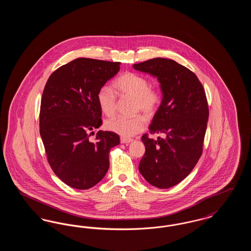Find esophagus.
I'll return each mask as SVG.
<instances>
[{"label": "esophagus", "instance_id": "1", "mask_svg": "<svg viewBox=\"0 0 251 251\" xmlns=\"http://www.w3.org/2000/svg\"><path fill=\"white\" fill-rule=\"evenodd\" d=\"M131 141H132V139H130V138H125V137L120 138V142L122 144L131 143Z\"/></svg>", "mask_w": 251, "mask_h": 251}]
</instances>
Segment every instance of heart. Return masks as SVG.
Returning a JSON list of instances; mask_svg holds the SVG:
<instances>
[{
    "mask_svg": "<svg viewBox=\"0 0 251 251\" xmlns=\"http://www.w3.org/2000/svg\"><path fill=\"white\" fill-rule=\"evenodd\" d=\"M115 87L123 95L134 99V111H141L148 117L152 116L161 102V95L150 87L149 81L141 75L126 72L115 82ZM97 101L100 111L107 117L113 116L117 107V97L114 90L108 86H101L97 93ZM106 130L129 138L143 131L146 127L145 118L137 115L132 118L118 116L105 121Z\"/></svg>",
    "mask_w": 251,
    "mask_h": 251,
    "instance_id": "b5f03b06",
    "label": "heart"
}]
</instances>
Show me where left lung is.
<instances>
[{
	"mask_svg": "<svg viewBox=\"0 0 251 251\" xmlns=\"http://www.w3.org/2000/svg\"><path fill=\"white\" fill-rule=\"evenodd\" d=\"M133 69L156 77L162 102L149 127L165 138L142 136L146 151L139 171L150 184L166 189L185 179L202 153L209 109L202 84L187 68L176 61L153 58Z\"/></svg>",
	"mask_w": 251,
	"mask_h": 251,
	"instance_id": "1",
	"label": "left lung"
}]
</instances>
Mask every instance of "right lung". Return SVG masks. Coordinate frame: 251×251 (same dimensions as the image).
Returning <instances> with one entry per match:
<instances>
[{"label":"right lung","mask_w":251,"mask_h":251,"mask_svg":"<svg viewBox=\"0 0 251 251\" xmlns=\"http://www.w3.org/2000/svg\"><path fill=\"white\" fill-rule=\"evenodd\" d=\"M120 62L77 58L49 77L40 105L39 131L54 174L75 189L93 187L105 176L110 150L120 143L102 124L97 93L120 71Z\"/></svg>","instance_id":"1"}]
</instances>
